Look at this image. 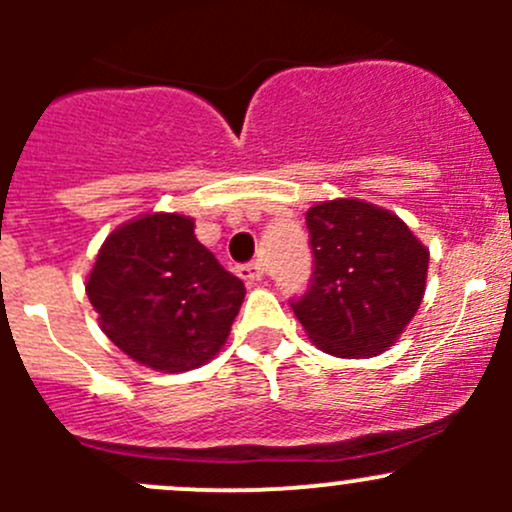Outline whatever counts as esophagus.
Segmentation results:
<instances>
[{
	"label": "esophagus",
	"mask_w": 512,
	"mask_h": 512,
	"mask_svg": "<svg viewBox=\"0 0 512 512\" xmlns=\"http://www.w3.org/2000/svg\"><path fill=\"white\" fill-rule=\"evenodd\" d=\"M237 275H240L245 282H260L262 275H265V270H262L260 262H250V265L237 267Z\"/></svg>",
	"instance_id": "1"
}]
</instances>
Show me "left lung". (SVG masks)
Instances as JSON below:
<instances>
[{
    "label": "left lung",
    "instance_id": "1",
    "mask_svg": "<svg viewBox=\"0 0 512 512\" xmlns=\"http://www.w3.org/2000/svg\"><path fill=\"white\" fill-rule=\"evenodd\" d=\"M314 272L294 317L322 352L369 359L394 347L426 292L428 250L399 215L354 198L307 210Z\"/></svg>",
    "mask_w": 512,
    "mask_h": 512
}]
</instances>
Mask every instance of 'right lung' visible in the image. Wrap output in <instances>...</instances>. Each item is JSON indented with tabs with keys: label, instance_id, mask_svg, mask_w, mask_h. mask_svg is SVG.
<instances>
[{
	"label": "right lung",
	"instance_id": "1",
	"mask_svg": "<svg viewBox=\"0 0 512 512\" xmlns=\"http://www.w3.org/2000/svg\"><path fill=\"white\" fill-rule=\"evenodd\" d=\"M193 218L148 213L116 227L86 280L106 337L143 366L178 374L225 344L245 285L200 245Z\"/></svg>",
	"mask_w": 512,
	"mask_h": 512
}]
</instances>
